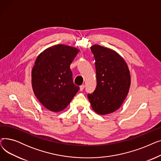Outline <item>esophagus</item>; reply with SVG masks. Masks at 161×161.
Segmentation results:
<instances>
[{
	"label": "esophagus",
	"mask_w": 161,
	"mask_h": 161,
	"mask_svg": "<svg viewBox=\"0 0 161 161\" xmlns=\"http://www.w3.org/2000/svg\"><path fill=\"white\" fill-rule=\"evenodd\" d=\"M84 88H85V86H84V85H81V86L80 87V89L81 91H82L84 89Z\"/></svg>",
	"instance_id": "esophagus-1"
}]
</instances>
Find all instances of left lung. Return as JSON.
I'll list each match as a JSON object with an SVG mask.
<instances>
[{
	"instance_id": "8db88e82",
	"label": "left lung",
	"mask_w": 161,
	"mask_h": 161,
	"mask_svg": "<svg viewBox=\"0 0 161 161\" xmlns=\"http://www.w3.org/2000/svg\"><path fill=\"white\" fill-rule=\"evenodd\" d=\"M97 85L87 97L92 109L99 115L113 113L119 109L127 96L130 75L124 58L115 51L93 45Z\"/></svg>"
}]
</instances>
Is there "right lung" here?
I'll list each match as a JSON object with an SVG mask.
<instances>
[{
    "mask_svg": "<svg viewBox=\"0 0 161 161\" xmlns=\"http://www.w3.org/2000/svg\"><path fill=\"white\" fill-rule=\"evenodd\" d=\"M79 52L75 47L58 44L47 48L37 57L32 70V90L49 110H63L79 91L70 69Z\"/></svg>",
    "mask_w": 161,
    "mask_h": 161,
    "instance_id": "obj_1",
    "label": "right lung"
}]
</instances>
